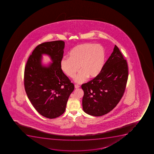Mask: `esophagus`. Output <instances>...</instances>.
I'll return each mask as SVG.
<instances>
[{"label": "esophagus", "mask_w": 154, "mask_h": 154, "mask_svg": "<svg viewBox=\"0 0 154 154\" xmlns=\"http://www.w3.org/2000/svg\"><path fill=\"white\" fill-rule=\"evenodd\" d=\"M80 87V86L79 85H78V84H75V88H79Z\"/></svg>", "instance_id": "esophagus-1"}]
</instances>
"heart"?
I'll list each match as a JSON object with an SVG mask.
<instances>
[{"label":"heart","mask_w":154,"mask_h":154,"mask_svg":"<svg viewBox=\"0 0 154 154\" xmlns=\"http://www.w3.org/2000/svg\"><path fill=\"white\" fill-rule=\"evenodd\" d=\"M69 55V57L61 60V69L67 76L74 78L80 66L82 71L75 78V81L79 83L84 82L88 76L91 78L97 77L105 64V50L100 45L90 43L79 45L70 51Z\"/></svg>","instance_id":"obj_1"}]
</instances>
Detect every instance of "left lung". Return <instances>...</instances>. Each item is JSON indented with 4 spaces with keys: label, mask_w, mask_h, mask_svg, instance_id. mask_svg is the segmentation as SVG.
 <instances>
[{
    "label": "left lung",
    "mask_w": 154,
    "mask_h": 154,
    "mask_svg": "<svg viewBox=\"0 0 154 154\" xmlns=\"http://www.w3.org/2000/svg\"><path fill=\"white\" fill-rule=\"evenodd\" d=\"M128 75L127 61L115 45L100 74L81 85L84 91L82 106L84 112L99 116L111 111L125 93Z\"/></svg>",
    "instance_id": "left-lung-1"
}]
</instances>
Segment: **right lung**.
<instances>
[{
  "label": "right lung",
  "mask_w": 154,
  "mask_h": 154,
  "mask_svg": "<svg viewBox=\"0 0 154 154\" xmlns=\"http://www.w3.org/2000/svg\"><path fill=\"white\" fill-rule=\"evenodd\" d=\"M65 42H48L38 45L26 62L24 85L29 99L41 115L55 119L64 113L67 101L74 89L61 67ZM42 54L49 55L53 63L48 67L41 65Z\"/></svg>",
  "instance_id": "obj_1"
}]
</instances>
